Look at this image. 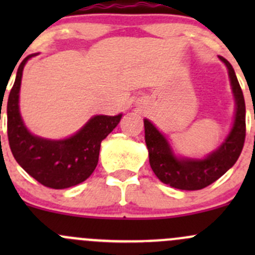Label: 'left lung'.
Segmentation results:
<instances>
[{
	"label": "left lung",
	"instance_id": "obj_1",
	"mask_svg": "<svg viewBox=\"0 0 255 255\" xmlns=\"http://www.w3.org/2000/svg\"><path fill=\"white\" fill-rule=\"evenodd\" d=\"M235 97V118L230 133L222 143L204 158H187L174 153L165 135L144 118L145 144L151 170L161 182L179 190H201L230 170L242 153L246 139V104L232 65L222 56Z\"/></svg>",
	"mask_w": 255,
	"mask_h": 255
}]
</instances>
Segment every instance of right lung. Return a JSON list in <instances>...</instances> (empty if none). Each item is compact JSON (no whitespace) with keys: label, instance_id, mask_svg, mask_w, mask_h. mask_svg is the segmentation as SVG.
Returning a JSON list of instances; mask_svg holds the SVG:
<instances>
[{"label":"right lung","instance_id":"obj_1","mask_svg":"<svg viewBox=\"0 0 255 255\" xmlns=\"http://www.w3.org/2000/svg\"><path fill=\"white\" fill-rule=\"evenodd\" d=\"M38 53L23 59L7 102V134L14 159L30 176L51 189H68L85 181L96 168L101 142L117 127V116L96 115L73 135L48 139L29 132L19 111L23 69ZM2 110V107H1ZM1 115V112H0Z\"/></svg>","mask_w":255,"mask_h":255}]
</instances>
